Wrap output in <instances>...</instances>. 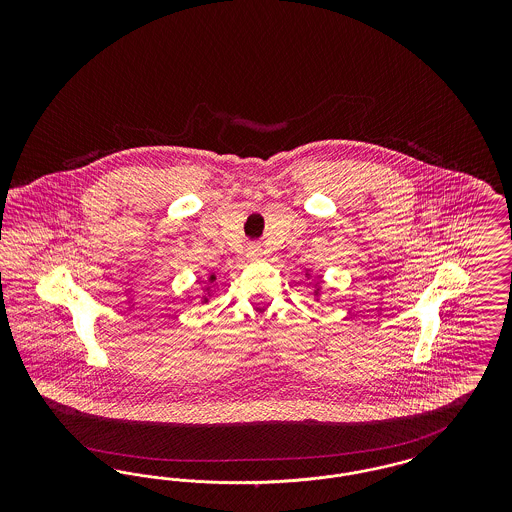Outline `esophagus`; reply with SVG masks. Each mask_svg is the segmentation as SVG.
<instances>
[{
  "label": "esophagus",
  "instance_id": "obj_1",
  "mask_svg": "<svg viewBox=\"0 0 512 512\" xmlns=\"http://www.w3.org/2000/svg\"><path fill=\"white\" fill-rule=\"evenodd\" d=\"M247 257H249V259H253V261L261 259V257H263V249H261L259 245H251V247H249V251H247Z\"/></svg>",
  "mask_w": 512,
  "mask_h": 512
}]
</instances>
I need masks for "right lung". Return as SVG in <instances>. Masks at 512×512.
Listing matches in <instances>:
<instances>
[{"label":"right lung","instance_id":"right-lung-1","mask_svg":"<svg viewBox=\"0 0 512 512\" xmlns=\"http://www.w3.org/2000/svg\"><path fill=\"white\" fill-rule=\"evenodd\" d=\"M211 280H215V276H211Z\"/></svg>","mask_w":512,"mask_h":512}]
</instances>
